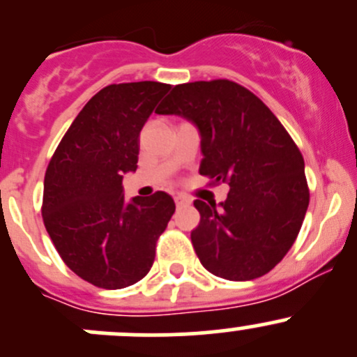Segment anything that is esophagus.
<instances>
[{
	"mask_svg": "<svg viewBox=\"0 0 357 357\" xmlns=\"http://www.w3.org/2000/svg\"><path fill=\"white\" fill-rule=\"evenodd\" d=\"M174 202H176V205H178V207H183V205L192 204V200H190L188 197H185V195H174Z\"/></svg>",
	"mask_w": 357,
	"mask_h": 357,
	"instance_id": "34e87169",
	"label": "esophagus"
}]
</instances>
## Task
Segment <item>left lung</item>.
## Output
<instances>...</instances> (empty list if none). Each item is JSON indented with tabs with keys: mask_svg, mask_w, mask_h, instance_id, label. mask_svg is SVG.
Segmentation results:
<instances>
[{
	"mask_svg": "<svg viewBox=\"0 0 357 357\" xmlns=\"http://www.w3.org/2000/svg\"><path fill=\"white\" fill-rule=\"evenodd\" d=\"M195 122L200 174L228 183V199L195 200L192 243L202 266L231 282L264 276L287 255L309 205L304 157L257 96L229 79L178 84L157 109Z\"/></svg>",
	"mask_w": 357,
	"mask_h": 357,
	"instance_id": "1",
	"label": "left lung"
}]
</instances>
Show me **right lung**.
Returning <instances> with one entry per match:
<instances>
[{
	"label": "right lung",
	"instance_id": "obj_1",
	"mask_svg": "<svg viewBox=\"0 0 357 357\" xmlns=\"http://www.w3.org/2000/svg\"><path fill=\"white\" fill-rule=\"evenodd\" d=\"M171 84L121 82L79 112L45 174L43 222L62 261L91 285L124 289L145 278L176 211L164 192L126 202L122 174L136 171L139 131Z\"/></svg>",
	"mask_w": 357,
	"mask_h": 357
}]
</instances>
